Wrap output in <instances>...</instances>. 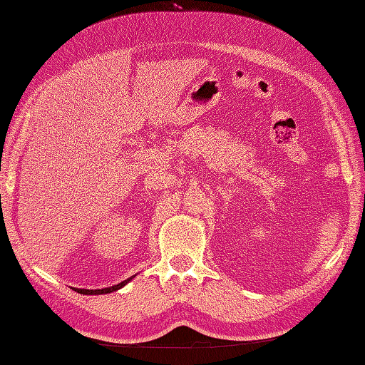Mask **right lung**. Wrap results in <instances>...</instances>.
<instances>
[{"mask_svg": "<svg viewBox=\"0 0 365 365\" xmlns=\"http://www.w3.org/2000/svg\"><path fill=\"white\" fill-rule=\"evenodd\" d=\"M130 279H132V277H129L128 280H124V282H121V284H118V285H115V287H108V288H102V289H81V288H77L76 292H78V293H81V294H103V293H111V292H116V289L123 288L125 284H128V282H129Z\"/></svg>", "mask_w": 365, "mask_h": 365, "instance_id": "right-lung-1", "label": "right lung"}]
</instances>
